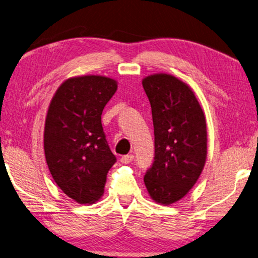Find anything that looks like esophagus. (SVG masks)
Segmentation results:
<instances>
[{"mask_svg": "<svg viewBox=\"0 0 258 258\" xmlns=\"http://www.w3.org/2000/svg\"><path fill=\"white\" fill-rule=\"evenodd\" d=\"M134 160V155H132V154H128V155H123L120 159V161H121V163L122 164H129L130 162H132Z\"/></svg>", "mask_w": 258, "mask_h": 258, "instance_id": "esophagus-1", "label": "esophagus"}]
</instances>
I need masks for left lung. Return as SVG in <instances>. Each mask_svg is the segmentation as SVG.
<instances>
[{"mask_svg": "<svg viewBox=\"0 0 258 258\" xmlns=\"http://www.w3.org/2000/svg\"><path fill=\"white\" fill-rule=\"evenodd\" d=\"M150 99L155 156L144 182L151 198L170 205L183 198L197 182L207 156L204 111L189 86L169 74L143 79Z\"/></svg>", "mask_w": 258, "mask_h": 258, "instance_id": "left-lung-1", "label": "left lung"}]
</instances>
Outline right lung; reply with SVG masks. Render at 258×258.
I'll return each instance as SVG.
<instances>
[{
    "label": "right lung",
    "instance_id": "add662e5",
    "mask_svg": "<svg viewBox=\"0 0 258 258\" xmlns=\"http://www.w3.org/2000/svg\"><path fill=\"white\" fill-rule=\"evenodd\" d=\"M117 89L116 80L87 75L63 81L49 103L44 128L46 163L58 188L79 204L103 196L115 163L102 126V112Z\"/></svg>",
    "mask_w": 258,
    "mask_h": 258
}]
</instances>
